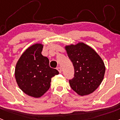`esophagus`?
<instances>
[{
	"label": "esophagus",
	"instance_id": "34e87169",
	"mask_svg": "<svg viewBox=\"0 0 120 120\" xmlns=\"http://www.w3.org/2000/svg\"><path fill=\"white\" fill-rule=\"evenodd\" d=\"M57 70H58V71L59 72V73H61V71H62V70H61V67H58V68H57Z\"/></svg>",
	"mask_w": 120,
	"mask_h": 120
}]
</instances>
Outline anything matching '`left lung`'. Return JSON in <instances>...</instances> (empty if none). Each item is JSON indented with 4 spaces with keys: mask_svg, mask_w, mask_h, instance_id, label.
I'll return each mask as SVG.
<instances>
[{
    "mask_svg": "<svg viewBox=\"0 0 120 120\" xmlns=\"http://www.w3.org/2000/svg\"><path fill=\"white\" fill-rule=\"evenodd\" d=\"M75 68L71 88L81 96L88 95L99 86L104 78L105 66L96 51L83 43L65 47Z\"/></svg>",
    "mask_w": 120,
    "mask_h": 120,
    "instance_id": "left-lung-1",
    "label": "left lung"
}]
</instances>
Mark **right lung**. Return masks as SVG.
Instances as JSON below:
<instances>
[{
    "mask_svg": "<svg viewBox=\"0 0 120 120\" xmlns=\"http://www.w3.org/2000/svg\"><path fill=\"white\" fill-rule=\"evenodd\" d=\"M43 45L35 44L22 55L15 68L19 88L27 95L39 98L48 91L52 77L59 74L49 66V60L41 54Z\"/></svg>",
    "mask_w": 120,
    "mask_h": 120,
    "instance_id": "1",
    "label": "right lung"
}]
</instances>
